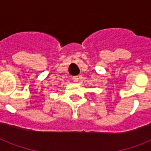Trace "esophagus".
Wrapping results in <instances>:
<instances>
[{
	"label": "esophagus",
	"mask_w": 151,
	"mask_h": 151,
	"mask_svg": "<svg viewBox=\"0 0 151 151\" xmlns=\"http://www.w3.org/2000/svg\"><path fill=\"white\" fill-rule=\"evenodd\" d=\"M79 78H80V77H78V76H74V77H73V81L74 82H78V80H79Z\"/></svg>",
	"instance_id": "34e87169"
}]
</instances>
